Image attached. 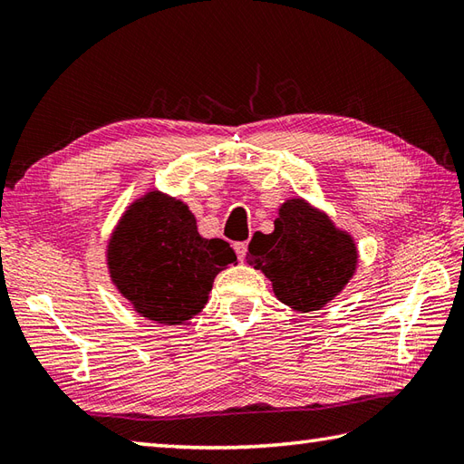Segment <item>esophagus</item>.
Here are the masks:
<instances>
[{"instance_id": "obj_1", "label": "esophagus", "mask_w": 464, "mask_h": 464, "mask_svg": "<svg viewBox=\"0 0 464 464\" xmlns=\"http://www.w3.org/2000/svg\"><path fill=\"white\" fill-rule=\"evenodd\" d=\"M233 248H235L237 256H239V260H243V258H245V255H246V243H235V245H233Z\"/></svg>"}]
</instances>
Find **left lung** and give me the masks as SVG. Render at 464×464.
I'll list each match as a JSON object with an SVG mask.
<instances>
[{"label":"left lung","instance_id":"8db88e82","mask_svg":"<svg viewBox=\"0 0 464 464\" xmlns=\"http://www.w3.org/2000/svg\"><path fill=\"white\" fill-rule=\"evenodd\" d=\"M246 263L272 282L282 304L307 314L345 290L356 272L359 248L325 211L304 198H290L278 208L275 231L255 233Z\"/></svg>","mask_w":464,"mask_h":464}]
</instances>
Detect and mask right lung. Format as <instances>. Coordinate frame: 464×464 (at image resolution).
Instances as JSON below:
<instances>
[{"instance_id":"1","label":"right lung","mask_w":464,"mask_h":464,"mask_svg":"<svg viewBox=\"0 0 464 464\" xmlns=\"http://www.w3.org/2000/svg\"><path fill=\"white\" fill-rule=\"evenodd\" d=\"M115 290L140 317L182 325L204 310L213 280L237 256L227 241L198 233L182 199L149 189L130 204L105 248Z\"/></svg>"}]
</instances>
